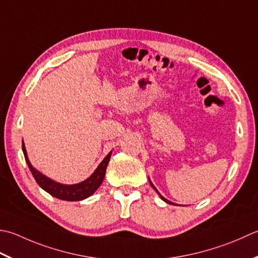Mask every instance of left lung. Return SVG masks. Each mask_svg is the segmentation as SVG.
I'll use <instances>...</instances> for the list:
<instances>
[{
	"label": "left lung",
	"mask_w": 258,
	"mask_h": 258,
	"mask_svg": "<svg viewBox=\"0 0 258 258\" xmlns=\"http://www.w3.org/2000/svg\"><path fill=\"white\" fill-rule=\"evenodd\" d=\"M150 183H151V185H152V186H153V188H154V189H155V191H156V192H158V190H156V188H155V186H154V185H153V183H152V182H151V181H150ZM158 194H159V192H158ZM159 196H160V198H161V199H162V200H163V201H165V203H166V204H171V205H173V204H172V203H171V201H169V200H168V199H165V198H164V197H163V196H161V195H160V194H159Z\"/></svg>",
	"instance_id": "1"
}]
</instances>
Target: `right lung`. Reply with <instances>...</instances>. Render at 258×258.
<instances>
[{"label":"right lung","mask_w":258,"mask_h":258,"mask_svg":"<svg viewBox=\"0 0 258 258\" xmlns=\"http://www.w3.org/2000/svg\"><path fill=\"white\" fill-rule=\"evenodd\" d=\"M22 151L24 154L25 161H27L28 166L33 178L37 181V183L41 186V188L47 191L48 194L55 197V198L61 199V200H67V201H79L88 198V197L92 196L96 190L99 188V185L102 184L104 176L106 173V168H107V164L109 162L110 154L109 152L106 158L102 161V163L98 165V168L95 170V172L89 176L88 179L77 184H61L58 182H54L53 180L47 178V176L40 173L39 171L35 170L31 163L29 162L27 151H25L24 143L22 142Z\"/></svg>","instance_id":"add662e5"}]
</instances>
